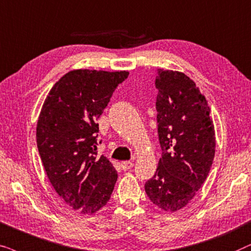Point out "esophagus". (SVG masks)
I'll list each match as a JSON object with an SVG mask.
<instances>
[{
    "label": "esophagus",
    "instance_id": "esophagus-1",
    "mask_svg": "<svg viewBox=\"0 0 251 251\" xmlns=\"http://www.w3.org/2000/svg\"><path fill=\"white\" fill-rule=\"evenodd\" d=\"M122 169L124 170V171H128L129 169H132L133 168V163L132 162H129V160H125V162H122Z\"/></svg>",
    "mask_w": 251,
    "mask_h": 251
}]
</instances>
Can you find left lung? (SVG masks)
<instances>
[{
    "instance_id": "obj_1",
    "label": "left lung",
    "mask_w": 251,
    "mask_h": 251,
    "mask_svg": "<svg viewBox=\"0 0 251 251\" xmlns=\"http://www.w3.org/2000/svg\"><path fill=\"white\" fill-rule=\"evenodd\" d=\"M155 85L162 157L145 189L156 206L176 212L188 204L209 175L215 127L204 95L185 73L159 69Z\"/></svg>"
}]
</instances>
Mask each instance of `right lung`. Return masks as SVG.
Masks as SVG:
<instances>
[{
  "label": "right lung",
  "mask_w": 251,
  "mask_h": 251,
  "mask_svg": "<svg viewBox=\"0 0 251 251\" xmlns=\"http://www.w3.org/2000/svg\"><path fill=\"white\" fill-rule=\"evenodd\" d=\"M126 71L73 70L50 89L36 125V143L50 183L76 211L95 213L111 196L118 178L104 156L98 157L100 116Z\"/></svg>",
  "instance_id": "add662e5"
}]
</instances>
